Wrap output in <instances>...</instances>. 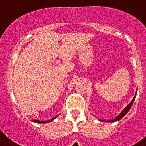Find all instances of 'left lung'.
Listing matches in <instances>:
<instances>
[{"mask_svg":"<svg viewBox=\"0 0 146 146\" xmlns=\"http://www.w3.org/2000/svg\"><path fill=\"white\" fill-rule=\"evenodd\" d=\"M135 97H136V95H135V96H134V98H133V100H132V102H130V104H129L127 106V107H125V109H124L123 111H122V112H121L120 114H119V115H118V116L116 118H114V119H111V120H109V121H105V120H101V121H102V122H116V121H119V119H122V117H124V116H125V114H126L128 112L129 110H130V108H131L132 105H133V102H134L135 99Z\"/></svg>","mask_w":146,"mask_h":146,"instance_id":"left-lung-1","label":"left lung"}]
</instances>
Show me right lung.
<instances>
[{
    "label": "right lung",
    "instance_id": "obj_1",
    "mask_svg": "<svg viewBox=\"0 0 146 146\" xmlns=\"http://www.w3.org/2000/svg\"><path fill=\"white\" fill-rule=\"evenodd\" d=\"M55 118H56V117H54V118H52V119H50V120H47V121H39V120H36V119H35V120H33V122H38V123H47V122H51V121H52L53 119H54Z\"/></svg>",
    "mask_w": 146,
    "mask_h": 146
}]
</instances>
